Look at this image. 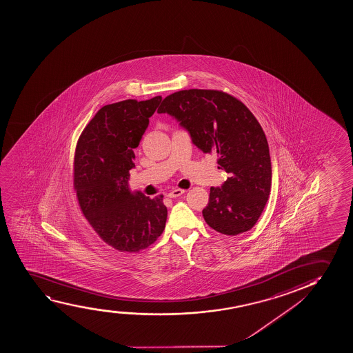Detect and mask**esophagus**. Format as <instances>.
I'll return each mask as SVG.
<instances>
[{"label":"esophagus","mask_w":353,"mask_h":353,"mask_svg":"<svg viewBox=\"0 0 353 353\" xmlns=\"http://www.w3.org/2000/svg\"><path fill=\"white\" fill-rule=\"evenodd\" d=\"M183 194H184V190H182V189H174V190H171L168 194V196L171 197V199H174V197H179V196L183 195Z\"/></svg>","instance_id":"esophagus-1"}]
</instances>
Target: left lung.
Returning <instances> with one entry per match:
<instances>
[{
    "label": "left lung",
    "mask_w": 353,
    "mask_h": 353,
    "mask_svg": "<svg viewBox=\"0 0 353 353\" xmlns=\"http://www.w3.org/2000/svg\"><path fill=\"white\" fill-rule=\"evenodd\" d=\"M158 113L176 119L202 152L218 153L230 177L210 188L202 210L209 226L222 234L251 230L271 190L270 152L264 131L248 107L219 90L189 89L166 96Z\"/></svg>",
    "instance_id": "8db88e82"
}]
</instances>
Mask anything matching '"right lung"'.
I'll return each instance as SVG.
<instances>
[{
  "label": "right lung",
  "mask_w": 353,
  "mask_h": 353,
  "mask_svg": "<svg viewBox=\"0 0 353 353\" xmlns=\"http://www.w3.org/2000/svg\"><path fill=\"white\" fill-rule=\"evenodd\" d=\"M161 96L125 100L95 114L79 137L74 163V185L79 207L94 231L120 252H139L165 228L163 195L150 199L131 192L128 179L138 148Z\"/></svg>",
  "instance_id": "1"
}]
</instances>
